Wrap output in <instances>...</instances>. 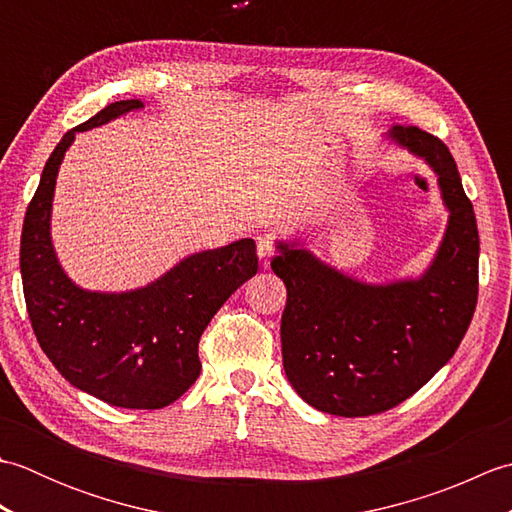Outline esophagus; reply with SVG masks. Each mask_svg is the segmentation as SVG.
<instances>
[{
	"label": "esophagus",
	"instance_id": "34e87169",
	"mask_svg": "<svg viewBox=\"0 0 512 512\" xmlns=\"http://www.w3.org/2000/svg\"><path fill=\"white\" fill-rule=\"evenodd\" d=\"M257 255H259V259H262V266L268 268L270 257L275 255V235L264 233L257 237Z\"/></svg>",
	"mask_w": 512,
	"mask_h": 512
}]
</instances>
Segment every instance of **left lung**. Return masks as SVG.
<instances>
[{
  "label": "left lung",
  "instance_id": "left-lung-1",
  "mask_svg": "<svg viewBox=\"0 0 512 512\" xmlns=\"http://www.w3.org/2000/svg\"><path fill=\"white\" fill-rule=\"evenodd\" d=\"M387 138L438 176L449 224L431 266L418 279L365 284L286 242L270 262L288 290L281 354L290 385L343 418L383 413L427 385L460 347L477 303L480 235L449 147L413 125Z\"/></svg>",
  "mask_w": 512,
  "mask_h": 512
}]
</instances>
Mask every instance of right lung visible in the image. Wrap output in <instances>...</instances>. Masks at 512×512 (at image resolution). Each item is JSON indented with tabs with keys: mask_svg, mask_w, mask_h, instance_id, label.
Returning <instances> with one entry per match:
<instances>
[{
	"mask_svg": "<svg viewBox=\"0 0 512 512\" xmlns=\"http://www.w3.org/2000/svg\"><path fill=\"white\" fill-rule=\"evenodd\" d=\"M140 107L138 99L116 101L59 140L28 204L19 268L32 330L68 383L114 407L162 409L200 376V336L224 301L257 273V253L248 237L202 250L129 292L83 290L63 273L50 239V211L65 151L76 132Z\"/></svg>",
	"mask_w": 512,
	"mask_h": 512,
	"instance_id": "obj_1",
	"label": "right lung"
}]
</instances>
